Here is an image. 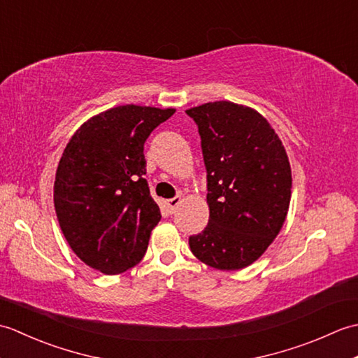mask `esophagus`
Wrapping results in <instances>:
<instances>
[{
    "instance_id": "obj_1",
    "label": "esophagus",
    "mask_w": 358,
    "mask_h": 358,
    "mask_svg": "<svg viewBox=\"0 0 358 358\" xmlns=\"http://www.w3.org/2000/svg\"><path fill=\"white\" fill-rule=\"evenodd\" d=\"M180 203H181V196L180 195L173 196V199H171V200H167V208H169V210L172 212V214L175 212V209L180 206Z\"/></svg>"
}]
</instances>
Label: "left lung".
<instances>
[{
	"instance_id": "1",
	"label": "left lung",
	"mask_w": 358,
	"mask_h": 358,
	"mask_svg": "<svg viewBox=\"0 0 358 358\" xmlns=\"http://www.w3.org/2000/svg\"><path fill=\"white\" fill-rule=\"evenodd\" d=\"M201 138L209 223L189 237L192 254L220 271L252 264L283 226L292 175L285 146L263 115L231 101L187 109Z\"/></svg>"
}]
</instances>
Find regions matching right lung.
<instances>
[{"instance_id": "right-lung-1", "label": "right lung", "mask_w": 358, "mask_h": 358, "mask_svg": "<svg viewBox=\"0 0 358 358\" xmlns=\"http://www.w3.org/2000/svg\"><path fill=\"white\" fill-rule=\"evenodd\" d=\"M173 113L118 106L87 120L67 143L53 203L67 243L90 268L115 275L146 254L162 214L144 178V141Z\"/></svg>"}]
</instances>
